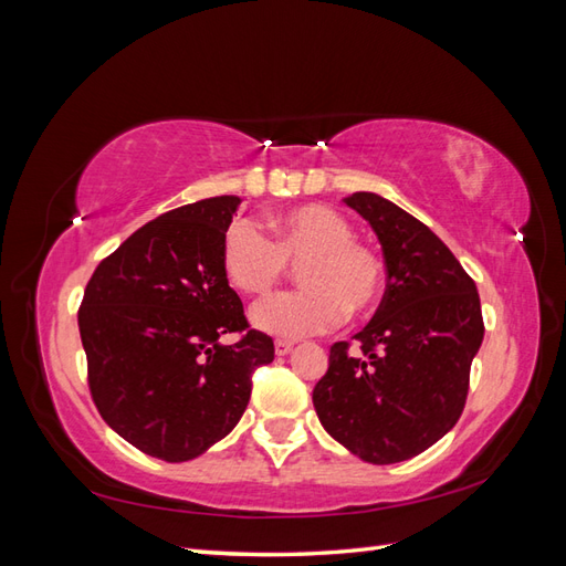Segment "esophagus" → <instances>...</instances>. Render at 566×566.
<instances>
[{
  "instance_id": "34e87169",
  "label": "esophagus",
  "mask_w": 566,
  "mask_h": 566,
  "mask_svg": "<svg viewBox=\"0 0 566 566\" xmlns=\"http://www.w3.org/2000/svg\"><path fill=\"white\" fill-rule=\"evenodd\" d=\"M294 349V343H289V339H277L274 343V352H277V357H284V354H289Z\"/></svg>"
}]
</instances>
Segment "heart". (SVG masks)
I'll use <instances>...</instances> for the list:
<instances>
[{"instance_id":"obj_1","label":"heart","mask_w":566,"mask_h":566,"mask_svg":"<svg viewBox=\"0 0 566 566\" xmlns=\"http://www.w3.org/2000/svg\"><path fill=\"white\" fill-rule=\"evenodd\" d=\"M277 241L255 219H235L223 233L221 265L245 294H265L284 280L289 262L306 286L258 301V331L298 339L333 331L345 313L369 311L384 289V262L354 241V227L323 205L296 207L274 219Z\"/></svg>"}]
</instances>
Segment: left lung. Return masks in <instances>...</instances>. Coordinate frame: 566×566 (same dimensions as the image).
<instances>
[{"instance_id":"8db88e82","label":"left lung","mask_w":566,"mask_h":566,"mask_svg":"<svg viewBox=\"0 0 566 566\" xmlns=\"http://www.w3.org/2000/svg\"><path fill=\"white\" fill-rule=\"evenodd\" d=\"M371 223L386 260V294L371 323L331 347L313 407L335 441L361 461L415 458L461 417L482 337L478 286L422 221L376 192L345 197Z\"/></svg>"}]
</instances>
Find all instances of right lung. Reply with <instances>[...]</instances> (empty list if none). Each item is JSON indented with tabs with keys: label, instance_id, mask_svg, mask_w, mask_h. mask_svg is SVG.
I'll return each instance as SVG.
<instances>
[{
	"label": "right lung",
	"instance_id": "obj_1",
	"mask_svg": "<svg viewBox=\"0 0 566 566\" xmlns=\"http://www.w3.org/2000/svg\"><path fill=\"white\" fill-rule=\"evenodd\" d=\"M241 200L209 197L151 219L86 284L78 335L101 417L166 463L202 455L239 424L272 337L248 327L221 265ZM243 332L235 346L218 337Z\"/></svg>",
	"mask_w": 566,
	"mask_h": 566
}]
</instances>
